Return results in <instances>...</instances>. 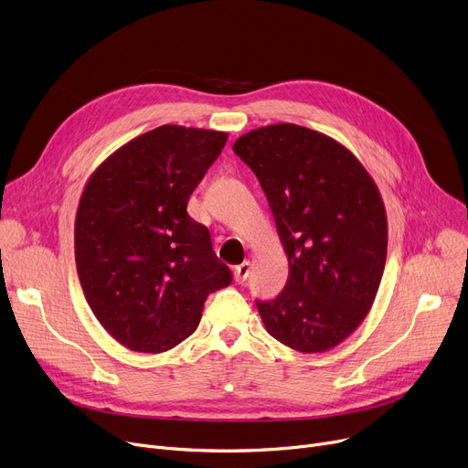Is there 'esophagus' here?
Returning a JSON list of instances; mask_svg holds the SVG:
<instances>
[{
  "label": "esophagus",
  "mask_w": 468,
  "mask_h": 468,
  "mask_svg": "<svg viewBox=\"0 0 468 468\" xmlns=\"http://www.w3.org/2000/svg\"><path fill=\"white\" fill-rule=\"evenodd\" d=\"M250 261H242L240 265L235 267V282L239 284H244L247 282V279L250 277Z\"/></svg>",
  "instance_id": "esophagus-1"
}]
</instances>
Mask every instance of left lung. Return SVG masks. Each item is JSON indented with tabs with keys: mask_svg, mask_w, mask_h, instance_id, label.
<instances>
[{
	"mask_svg": "<svg viewBox=\"0 0 468 468\" xmlns=\"http://www.w3.org/2000/svg\"><path fill=\"white\" fill-rule=\"evenodd\" d=\"M267 197L288 256V281L258 302L265 330L300 353H324L370 313L387 260L381 193L355 154L293 122L235 140Z\"/></svg>",
	"mask_w": 468,
	"mask_h": 468,
	"instance_id": "left-lung-1",
	"label": "left lung"
}]
</instances>
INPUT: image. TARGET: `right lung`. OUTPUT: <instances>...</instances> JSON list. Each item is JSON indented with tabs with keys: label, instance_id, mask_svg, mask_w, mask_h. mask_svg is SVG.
I'll list each match as a JSON object with an SVG mask.
<instances>
[{
	"label": "right lung",
	"instance_id": "1",
	"mask_svg": "<svg viewBox=\"0 0 468 468\" xmlns=\"http://www.w3.org/2000/svg\"><path fill=\"white\" fill-rule=\"evenodd\" d=\"M228 133L163 125L121 145L81 193L73 244L85 300L104 330L136 353L189 337L208 293L226 288L205 226L187 201Z\"/></svg>",
	"mask_w": 468,
	"mask_h": 468
}]
</instances>
